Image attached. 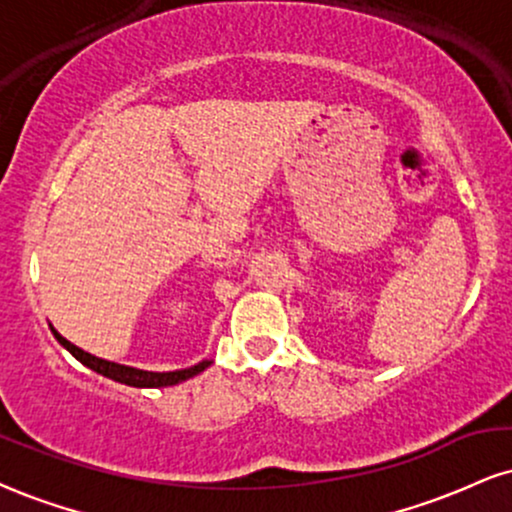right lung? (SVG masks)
Listing matches in <instances>:
<instances>
[{
    "instance_id": "add662e5",
    "label": "right lung",
    "mask_w": 512,
    "mask_h": 512,
    "mask_svg": "<svg viewBox=\"0 0 512 512\" xmlns=\"http://www.w3.org/2000/svg\"><path fill=\"white\" fill-rule=\"evenodd\" d=\"M49 329H52L54 338H57L61 346L69 350L73 357H76L80 365L92 369V372L102 374V377L119 381V384L135 386V389H162V386H176V384H181V381L193 379L195 374L205 372V369L212 365V360H202L188 369H174V372H150V369L119 365V362H109V360H102V357H97L92 353H85L83 348L73 346L71 341H66V338L61 336L52 324H49Z\"/></svg>"
}]
</instances>
